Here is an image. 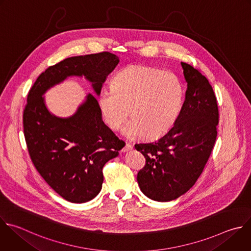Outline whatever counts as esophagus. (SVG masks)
<instances>
[{
    "label": "esophagus",
    "mask_w": 251,
    "mask_h": 251,
    "mask_svg": "<svg viewBox=\"0 0 251 251\" xmlns=\"http://www.w3.org/2000/svg\"><path fill=\"white\" fill-rule=\"evenodd\" d=\"M132 149H133V146H132V145H130V144H126V145L124 146V148L122 149V152L129 151H131Z\"/></svg>",
    "instance_id": "obj_1"
}]
</instances>
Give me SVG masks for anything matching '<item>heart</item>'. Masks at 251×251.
Wrapping results in <instances>:
<instances>
[{"label": "heart", "mask_w": 251, "mask_h": 251, "mask_svg": "<svg viewBox=\"0 0 251 251\" xmlns=\"http://www.w3.org/2000/svg\"><path fill=\"white\" fill-rule=\"evenodd\" d=\"M111 87L100 95L101 116L110 129L117 130L131 114L133 119L123 129L127 137L163 136L174 127L182 108V86L170 72L131 65L114 75Z\"/></svg>", "instance_id": "heart-1"}]
</instances>
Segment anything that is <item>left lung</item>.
Returning <instances> with one entry per match:
<instances>
[{
	"mask_svg": "<svg viewBox=\"0 0 251 251\" xmlns=\"http://www.w3.org/2000/svg\"><path fill=\"white\" fill-rule=\"evenodd\" d=\"M185 100L174 127L157 141L136 144L146 157L138 173L141 191L158 202L186 193L201 176L217 138L219 109L212 86L200 71L181 62Z\"/></svg>",
	"mask_w": 251,
	"mask_h": 251,
	"instance_id": "obj_1",
	"label": "left lung"
}]
</instances>
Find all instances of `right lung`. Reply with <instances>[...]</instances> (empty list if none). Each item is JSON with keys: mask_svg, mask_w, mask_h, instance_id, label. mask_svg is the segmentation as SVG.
Listing matches in <instances>:
<instances>
[{"mask_svg": "<svg viewBox=\"0 0 251 251\" xmlns=\"http://www.w3.org/2000/svg\"><path fill=\"white\" fill-rule=\"evenodd\" d=\"M118 63L109 52L67 58L46 69L28 93L24 132L30 158L47 184L69 202L85 203L100 192L103 166L119 154L123 143L102 121L93 95L65 118L48 110L43 96L69 76H85L100 96Z\"/></svg>", "mask_w": 251, "mask_h": 251, "instance_id": "1", "label": "right lung"}]
</instances>
